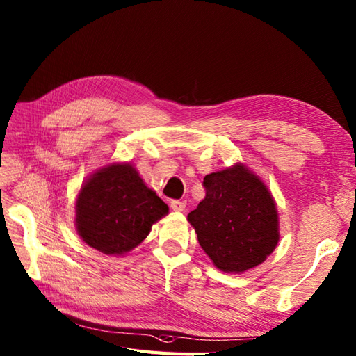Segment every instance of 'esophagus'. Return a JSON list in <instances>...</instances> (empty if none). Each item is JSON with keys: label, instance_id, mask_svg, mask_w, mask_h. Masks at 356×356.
<instances>
[{"label": "esophagus", "instance_id": "esophagus-1", "mask_svg": "<svg viewBox=\"0 0 356 356\" xmlns=\"http://www.w3.org/2000/svg\"><path fill=\"white\" fill-rule=\"evenodd\" d=\"M170 208L173 211H184L186 201H178V199H173V201H170Z\"/></svg>", "mask_w": 356, "mask_h": 356}]
</instances>
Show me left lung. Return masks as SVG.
I'll return each instance as SVG.
<instances>
[{"label": "left lung", "instance_id": "8db88e82", "mask_svg": "<svg viewBox=\"0 0 356 356\" xmlns=\"http://www.w3.org/2000/svg\"><path fill=\"white\" fill-rule=\"evenodd\" d=\"M205 197L187 220L213 264L241 273L261 264L280 241L278 210L266 184L241 163L204 178Z\"/></svg>", "mask_w": 356, "mask_h": 356}]
</instances>
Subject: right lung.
<instances>
[{
    "label": "right lung",
    "mask_w": 356,
    "mask_h": 356,
    "mask_svg": "<svg viewBox=\"0 0 356 356\" xmlns=\"http://www.w3.org/2000/svg\"><path fill=\"white\" fill-rule=\"evenodd\" d=\"M75 227L84 243L106 255H124L148 237L169 213L129 163H113L84 181L75 204Z\"/></svg>",
    "instance_id": "right-lung-1"
}]
</instances>
